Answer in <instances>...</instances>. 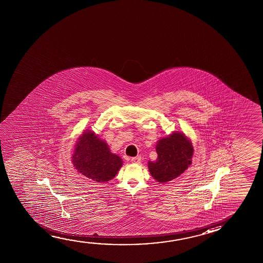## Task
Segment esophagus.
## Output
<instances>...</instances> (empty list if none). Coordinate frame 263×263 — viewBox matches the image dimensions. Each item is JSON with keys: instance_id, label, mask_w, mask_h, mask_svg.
Returning <instances> with one entry per match:
<instances>
[{"instance_id": "1", "label": "esophagus", "mask_w": 263, "mask_h": 263, "mask_svg": "<svg viewBox=\"0 0 263 263\" xmlns=\"http://www.w3.org/2000/svg\"><path fill=\"white\" fill-rule=\"evenodd\" d=\"M131 162L134 164H139L141 162V156H136L131 158Z\"/></svg>"}]
</instances>
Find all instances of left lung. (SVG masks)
Segmentation results:
<instances>
[{"mask_svg":"<svg viewBox=\"0 0 263 263\" xmlns=\"http://www.w3.org/2000/svg\"><path fill=\"white\" fill-rule=\"evenodd\" d=\"M156 149L157 159L149 161L148 169L154 179L160 183L178 177L192 164L194 147L184 134L175 132L162 138Z\"/></svg>","mask_w":263,"mask_h":263,"instance_id":"8db88e82","label":"left lung"}]
</instances>
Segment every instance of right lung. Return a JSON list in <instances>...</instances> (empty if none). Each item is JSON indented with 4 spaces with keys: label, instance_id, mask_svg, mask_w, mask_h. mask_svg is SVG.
<instances>
[{
    "label": "right lung",
    "instance_id": "right-lung-1",
    "mask_svg": "<svg viewBox=\"0 0 263 263\" xmlns=\"http://www.w3.org/2000/svg\"><path fill=\"white\" fill-rule=\"evenodd\" d=\"M71 160L81 175L99 183L113 179L123 164L119 156L110 152L107 143L92 131L80 136Z\"/></svg>",
    "mask_w": 263,
    "mask_h": 263
}]
</instances>
